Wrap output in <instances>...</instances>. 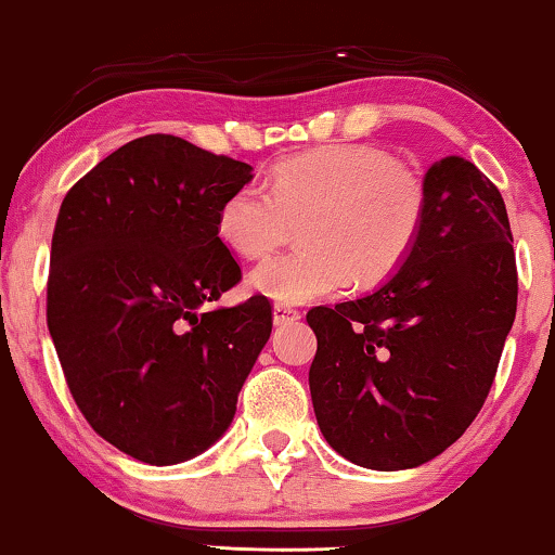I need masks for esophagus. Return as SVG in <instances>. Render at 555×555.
<instances>
[{"label": "esophagus", "instance_id": "obj_1", "mask_svg": "<svg viewBox=\"0 0 555 555\" xmlns=\"http://www.w3.org/2000/svg\"><path fill=\"white\" fill-rule=\"evenodd\" d=\"M298 318H300V310L293 308V306H283V302H275V308H272V321H275V325L295 323Z\"/></svg>", "mask_w": 555, "mask_h": 555}]
</instances>
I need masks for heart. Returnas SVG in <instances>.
Here are the masks:
<instances>
[{
  "label": "heart",
  "mask_w": 555,
  "mask_h": 555,
  "mask_svg": "<svg viewBox=\"0 0 555 555\" xmlns=\"http://www.w3.org/2000/svg\"><path fill=\"white\" fill-rule=\"evenodd\" d=\"M427 189L376 146H325L280 162L270 189L242 186L222 204L219 237L247 260L270 255L302 222L306 247L270 257L249 283L275 302H306L356 280L374 287L399 270L420 237Z\"/></svg>",
  "instance_id": "heart-1"
}]
</instances>
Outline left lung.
Masks as SVG:
<instances>
[{
  "label": "left lung",
  "mask_w": 555,
  "mask_h": 555,
  "mask_svg": "<svg viewBox=\"0 0 555 555\" xmlns=\"http://www.w3.org/2000/svg\"><path fill=\"white\" fill-rule=\"evenodd\" d=\"M427 215L401 268L363 298L318 306L310 397L325 442L353 465L435 460L480 412L518 306L498 186L462 156L424 173Z\"/></svg>",
  "instance_id": "8db88e82"
}]
</instances>
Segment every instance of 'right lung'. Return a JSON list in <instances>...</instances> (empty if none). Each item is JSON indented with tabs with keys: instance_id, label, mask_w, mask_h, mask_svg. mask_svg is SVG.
Masks as SVG:
<instances>
[{
	"instance_id": "right-lung-1",
	"label": "right lung",
	"mask_w": 555,
	"mask_h": 555,
	"mask_svg": "<svg viewBox=\"0 0 555 555\" xmlns=\"http://www.w3.org/2000/svg\"><path fill=\"white\" fill-rule=\"evenodd\" d=\"M249 181V164L151 133L60 207L48 328L67 389L105 442L146 465L192 460L224 435L270 338L264 295L209 308L242 280L217 217Z\"/></svg>"
}]
</instances>
